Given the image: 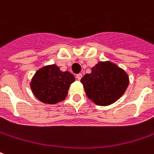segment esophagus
I'll use <instances>...</instances> for the list:
<instances>
[{
	"label": "esophagus",
	"mask_w": 154,
	"mask_h": 154,
	"mask_svg": "<svg viewBox=\"0 0 154 154\" xmlns=\"http://www.w3.org/2000/svg\"><path fill=\"white\" fill-rule=\"evenodd\" d=\"M82 75L81 73L79 74H77V76H76V77H77V80H81V78H82Z\"/></svg>",
	"instance_id": "1"
}]
</instances>
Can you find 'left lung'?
I'll use <instances>...</instances> for the list:
<instances>
[{"instance_id":"obj_1","label":"left lung","mask_w":154,"mask_h":154,"mask_svg":"<svg viewBox=\"0 0 154 154\" xmlns=\"http://www.w3.org/2000/svg\"><path fill=\"white\" fill-rule=\"evenodd\" d=\"M91 73L81 79L88 97L98 106H108L122 97L129 84V77L113 62H98Z\"/></svg>"}]
</instances>
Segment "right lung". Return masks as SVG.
Segmentation results:
<instances>
[{
  "mask_svg": "<svg viewBox=\"0 0 154 154\" xmlns=\"http://www.w3.org/2000/svg\"><path fill=\"white\" fill-rule=\"evenodd\" d=\"M73 82L75 77L71 72H62L56 64H51L36 71L30 87L32 93L42 103L56 104L65 100Z\"/></svg>",
  "mask_w": 154,
  "mask_h": 154,
  "instance_id": "right-lung-1",
  "label": "right lung"
}]
</instances>
